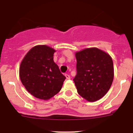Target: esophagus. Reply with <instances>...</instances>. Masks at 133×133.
<instances>
[{
  "instance_id": "34e87169",
  "label": "esophagus",
  "mask_w": 133,
  "mask_h": 133,
  "mask_svg": "<svg viewBox=\"0 0 133 133\" xmlns=\"http://www.w3.org/2000/svg\"><path fill=\"white\" fill-rule=\"evenodd\" d=\"M65 77H66V79H70V75H68V74H65Z\"/></svg>"
}]
</instances>
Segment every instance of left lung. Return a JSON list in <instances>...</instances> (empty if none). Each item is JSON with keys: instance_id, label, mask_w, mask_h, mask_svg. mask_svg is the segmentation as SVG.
<instances>
[{"instance_id": "8db88e82", "label": "left lung", "mask_w": 133, "mask_h": 133, "mask_svg": "<svg viewBox=\"0 0 133 133\" xmlns=\"http://www.w3.org/2000/svg\"><path fill=\"white\" fill-rule=\"evenodd\" d=\"M77 75L74 78L78 95L89 102L106 95L114 78L113 63L110 55L97 48L76 52Z\"/></svg>"}]
</instances>
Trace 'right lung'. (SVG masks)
<instances>
[{"instance_id":"1","label":"right lung","mask_w":133,"mask_h":133,"mask_svg":"<svg viewBox=\"0 0 133 133\" xmlns=\"http://www.w3.org/2000/svg\"><path fill=\"white\" fill-rule=\"evenodd\" d=\"M55 50L46 45L32 48L21 63L19 75L25 89L40 99L48 100L58 93L66 79L54 62Z\"/></svg>"}]
</instances>
